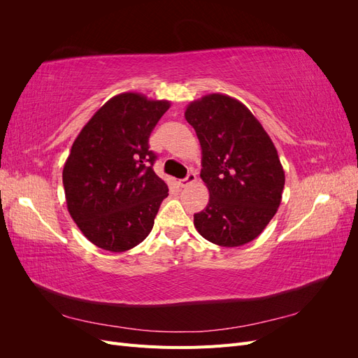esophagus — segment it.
Returning a JSON list of instances; mask_svg holds the SVG:
<instances>
[{"label":"esophagus","instance_id":"obj_1","mask_svg":"<svg viewBox=\"0 0 358 358\" xmlns=\"http://www.w3.org/2000/svg\"><path fill=\"white\" fill-rule=\"evenodd\" d=\"M196 180H197L196 173H194V171H189V173H188V176H187V178H183V179H180L178 183H179V185H180L182 188H185V187H188V185H189V183H194Z\"/></svg>","mask_w":358,"mask_h":358}]
</instances>
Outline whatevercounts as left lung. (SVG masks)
Segmentation results:
<instances>
[{"instance_id": "obj_1", "label": "left lung", "mask_w": 358, "mask_h": 358, "mask_svg": "<svg viewBox=\"0 0 358 358\" xmlns=\"http://www.w3.org/2000/svg\"><path fill=\"white\" fill-rule=\"evenodd\" d=\"M185 119L201 146L200 178L209 203L194 215L197 231L215 245L254 241L273 218L285 173L272 138L239 100L209 94L188 104Z\"/></svg>"}]
</instances>
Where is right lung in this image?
Wrapping results in <instances>:
<instances>
[{"label":"right lung","mask_w":358,"mask_h":358,"mask_svg":"<svg viewBox=\"0 0 358 358\" xmlns=\"http://www.w3.org/2000/svg\"><path fill=\"white\" fill-rule=\"evenodd\" d=\"M169 107L167 100L119 94L76 137L62 183L73 221L95 246L124 252L152 230L169 188L152 169L149 136Z\"/></svg>","instance_id":"add662e5"}]
</instances>
